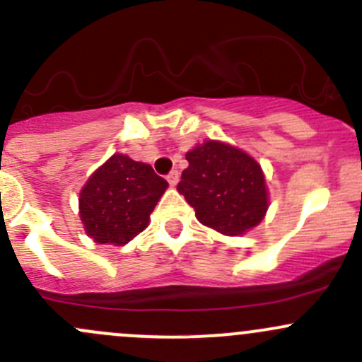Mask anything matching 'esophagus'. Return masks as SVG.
Wrapping results in <instances>:
<instances>
[{
    "mask_svg": "<svg viewBox=\"0 0 362 362\" xmlns=\"http://www.w3.org/2000/svg\"><path fill=\"white\" fill-rule=\"evenodd\" d=\"M166 178H168V182H170L171 187H175V185L178 184V180H180V173H178L177 170H173L170 175H168Z\"/></svg>",
    "mask_w": 362,
    "mask_h": 362,
    "instance_id": "esophagus-1",
    "label": "esophagus"
}]
</instances>
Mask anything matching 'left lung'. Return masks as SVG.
Instances as JSON below:
<instances>
[{
  "label": "left lung",
  "instance_id": "1",
  "mask_svg": "<svg viewBox=\"0 0 362 362\" xmlns=\"http://www.w3.org/2000/svg\"><path fill=\"white\" fill-rule=\"evenodd\" d=\"M178 192L206 228L240 236L264 218L269 206L261 164L233 145L206 140L185 154Z\"/></svg>",
  "mask_w": 362,
  "mask_h": 362
}]
</instances>
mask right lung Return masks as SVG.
<instances>
[{
  "instance_id": "obj_1",
  "label": "right lung",
  "mask_w": 362,
  "mask_h": 362,
  "mask_svg": "<svg viewBox=\"0 0 362 362\" xmlns=\"http://www.w3.org/2000/svg\"><path fill=\"white\" fill-rule=\"evenodd\" d=\"M168 182L151 164L113 154L83 184L78 214L86 235L100 245L122 247L148 226Z\"/></svg>"
}]
</instances>
